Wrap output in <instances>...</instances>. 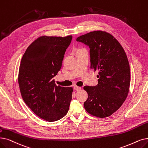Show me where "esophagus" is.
<instances>
[{
  "mask_svg": "<svg viewBox=\"0 0 148 148\" xmlns=\"http://www.w3.org/2000/svg\"><path fill=\"white\" fill-rule=\"evenodd\" d=\"M74 88L75 90H76V91H79V90H80L82 89L81 87L80 86H74Z\"/></svg>",
  "mask_w": 148,
  "mask_h": 148,
  "instance_id": "1",
  "label": "esophagus"
}]
</instances>
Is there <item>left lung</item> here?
<instances>
[{
  "label": "left lung",
  "mask_w": 148,
  "mask_h": 148,
  "mask_svg": "<svg viewBox=\"0 0 148 148\" xmlns=\"http://www.w3.org/2000/svg\"><path fill=\"white\" fill-rule=\"evenodd\" d=\"M76 40L89 47L91 66L99 71V83L83 87L88 97L84 103L88 113L94 117L110 116L123 105L130 91L131 74L125 51L112 34L91 31Z\"/></svg>",
  "instance_id": "8db88e82"
}]
</instances>
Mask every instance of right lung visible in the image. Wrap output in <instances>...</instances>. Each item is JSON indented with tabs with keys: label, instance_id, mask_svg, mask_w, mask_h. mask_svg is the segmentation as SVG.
I'll return each mask as SVG.
<instances>
[{
	"label": "right lung",
	"instance_id": "add662e5",
	"mask_svg": "<svg viewBox=\"0 0 148 148\" xmlns=\"http://www.w3.org/2000/svg\"><path fill=\"white\" fill-rule=\"evenodd\" d=\"M72 38L40 36L21 60L18 83L22 97L36 115L48 121L60 120L69 110L73 88L56 85L53 77L62 67Z\"/></svg>",
	"mask_w": 148,
	"mask_h": 148
}]
</instances>
